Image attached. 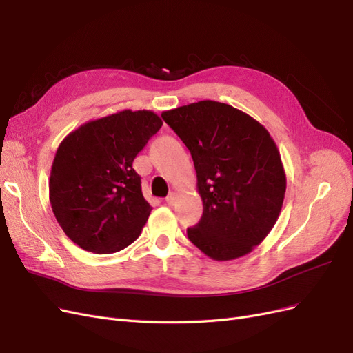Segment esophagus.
<instances>
[{
	"label": "esophagus",
	"instance_id": "1",
	"mask_svg": "<svg viewBox=\"0 0 353 353\" xmlns=\"http://www.w3.org/2000/svg\"><path fill=\"white\" fill-rule=\"evenodd\" d=\"M176 199H178V194L175 193V191H172V193H169V196L166 197V203L169 206H174L176 203Z\"/></svg>",
	"mask_w": 353,
	"mask_h": 353
}]
</instances>
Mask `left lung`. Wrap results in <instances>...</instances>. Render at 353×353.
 <instances>
[{
    "mask_svg": "<svg viewBox=\"0 0 353 353\" xmlns=\"http://www.w3.org/2000/svg\"><path fill=\"white\" fill-rule=\"evenodd\" d=\"M193 157L203 215L187 230L213 261L250 253L274 228L285 172L266 128L230 104L203 100L162 113Z\"/></svg>",
    "mask_w": 353,
    "mask_h": 353,
    "instance_id": "left-lung-1",
    "label": "left lung"
}]
</instances>
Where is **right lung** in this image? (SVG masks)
<instances>
[{
  "label": "right lung",
  "mask_w": 353,
  "mask_h": 353,
  "mask_svg": "<svg viewBox=\"0 0 353 353\" xmlns=\"http://www.w3.org/2000/svg\"><path fill=\"white\" fill-rule=\"evenodd\" d=\"M163 125L152 110L116 112L65 137L48 181L52 213L66 236L95 254L132 244L150 216L132 162Z\"/></svg>",
  "instance_id": "obj_1"
}]
</instances>
